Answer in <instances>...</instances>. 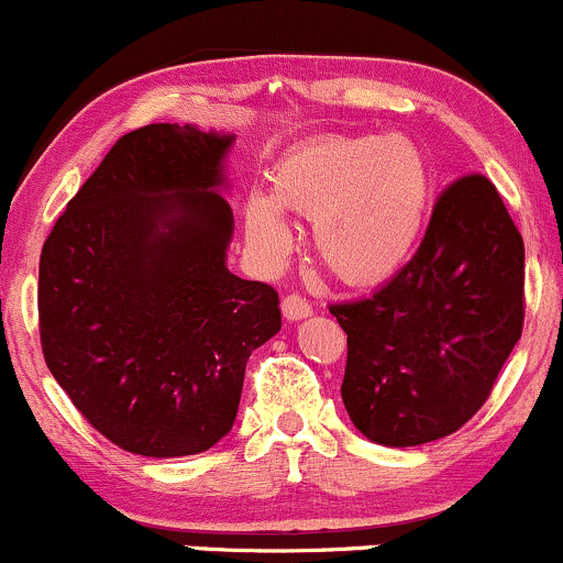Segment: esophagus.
Here are the masks:
<instances>
[{
  "label": "esophagus",
  "instance_id": "34e87169",
  "mask_svg": "<svg viewBox=\"0 0 563 563\" xmlns=\"http://www.w3.org/2000/svg\"><path fill=\"white\" fill-rule=\"evenodd\" d=\"M283 318L286 320H303L312 314V303H309L307 299H301L299 294H290L283 299Z\"/></svg>",
  "mask_w": 563,
  "mask_h": 563
}]
</instances>
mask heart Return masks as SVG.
Masks as SVG:
<instances>
[{
  "mask_svg": "<svg viewBox=\"0 0 563 563\" xmlns=\"http://www.w3.org/2000/svg\"><path fill=\"white\" fill-rule=\"evenodd\" d=\"M431 174L421 147L399 134L322 137L290 151L273 196L251 192L243 228L262 262L294 249L283 209L312 219L320 262L349 286H376L405 267L429 214Z\"/></svg>",
  "mask_w": 563,
  "mask_h": 563,
  "instance_id": "obj_1",
  "label": "heart"
}]
</instances>
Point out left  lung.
Instances as JSON below:
<instances>
[{
    "instance_id": "8db88e82",
    "label": "left lung",
    "mask_w": 563,
    "mask_h": 563,
    "mask_svg": "<svg viewBox=\"0 0 563 563\" xmlns=\"http://www.w3.org/2000/svg\"><path fill=\"white\" fill-rule=\"evenodd\" d=\"M331 314L346 333L341 399L360 434L416 448L471 421L525 325V241L495 185L455 179L416 256Z\"/></svg>"
}]
</instances>
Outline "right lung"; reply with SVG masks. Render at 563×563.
Wrapping results in <instances>:
<instances>
[{"mask_svg": "<svg viewBox=\"0 0 563 563\" xmlns=\"http://www.w3.org/2000/svg\"><path fill=\"white\" fill-rule=\"evenodd\" d=\"M235 134L134 129L68 200L38 260L42 352L102 437L145 457L230 434L245 363L280 331L273 286L228 269Z\"/></svg>", "mask_w": 563, "mask_h": 563, "instance_id": "obj_1", "label": "right lung"}]
</instances>
